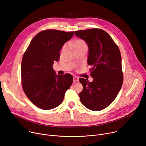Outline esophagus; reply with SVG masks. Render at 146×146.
I'll return each instance as SVG.
<instances>
[{"label":"esophagus","mask_w":146,"mask_h":146,"mask_svg":"<svg viewBox=\"0 0 146 146\" xmlns=\"http://www.w3.org/2000/svg\"><path fill=\"white\" fill-rule=\"evenodd\" d=\"M73 80H74V82H78L79 81V78L78 77H76V76H74Z\"/></svg>","instance_id":"obj_1"}]
</instances>
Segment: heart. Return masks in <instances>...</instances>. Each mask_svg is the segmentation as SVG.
Instances as JSON below:
<instances>
[{"instance_id": "1", "label": "heart", "mask_w": 146, "mask_h": 146, "mask_svg": "<svg viewBox=\"0 0 146 146\" xmlns=\"http://www.w3.org/2000/svg\"><path fill=\"white\" fill-rule=\"evenodd\" d=\"M70 46L73 48V51L74 52L78 51L79 50H82L83 49H87L88 50V45L86 44V42L82 40V39H78L75 40L73 42L70 44ZM67 45L65 44L63 46V47L61 48V54H63L66 52V51L67 50Z\"/></svg>"}]
</instances>
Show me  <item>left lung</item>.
<instances>
[{
  "mask_svg": "<svg viewBox=\"0 0 146 146\" xmlns=\"http://www.w3.org/2000/svg\"><path fill=\"white\" fill-rule=\"evenodd\" d=\"M89 47L88 58L94 80L80 78L83 90L79 94L82 104L98 111L108 107L116 98L123 83L121 56L117 45L104 30L92 28L76 31Z\"/></svg>",
  "mask_w": 146,
  "mask_h": 146,
  "instance_id": "obj_1",
  "label": "left lung"
}]
</instances>
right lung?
Instances as JSON below:
<instances>
[{"instance_id": "add662e5", "label": "right lung", "mask_w": 146, "mask_h": 146, "mask_svg": "<svg viewBox=\"0 0 146 146\" xmlns=\"http://www.w3.org/2000/svg\"><path fill=\"white\" fill-rule=\"evenodd\" d=\"M74 32L46 29L38 33L23 56L21 82L24 93L35 106L49 110L63 102L70 88L73 76L68 73L56 75L52 68L60 58V51Z\"/></svg>"}]
</instances>
